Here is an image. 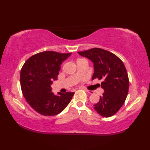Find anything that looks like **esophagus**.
Instances as JSON below:
<instances>
[{"mask_svg": "<svg viewBox=\"0 0 150 150\" xmlns=\"http://www.w3.org/2000/svg\"><path fill=\"white\" fill-rule=\"evenodd\" d=\"M86 92H87L88 93H89V94H93L94 93V92L93 91H88V90H86Z\"/></svg>", "mask_w": 150, "mask_h": 150, "instance_id": "34e87169", "label": "esophagus"}]
</instances>
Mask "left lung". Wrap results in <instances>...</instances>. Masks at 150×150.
<instances>
[{"mask_svg": "<svg viewBox=\"0 0 150 150\" xmlns=\"http://www.w3.org/2000/svg\"><path fill=\"white\" fill-rule=\"evenodd\" d=\"M78 54L93 62L92 79L103 80L101 87L105 92L99 102L93 105L94 108L103 117L114 115L124 105L128 93V76L123 62L112 53L100 48Z\"/></svg>", "mask_w": 150, "mask_h": 150, "instance_id": "1", "label": "left lung"}]
</instances>
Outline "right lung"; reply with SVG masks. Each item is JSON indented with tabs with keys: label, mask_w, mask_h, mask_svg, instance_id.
<instances>
[{
	"label": "right lung",
	"mask_w": 150,
	"mask_h": 150,
	"mask_svg": "<svg viewBox=\"0 0 150 150\" xmlns=\"http://www.w3.org/2000/svg\"><path fill=\"white\" fill-rule=\"evenodd\" d=\"M69 54L47 51L35 54L28 59L20 72V85L25 99L38 113L55 116L65 108L75 93L54 95L51 85L57 79L61 65Z\"/></svg>",
	"instance_id": "right-lung-1"
}]
</instances>
